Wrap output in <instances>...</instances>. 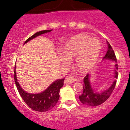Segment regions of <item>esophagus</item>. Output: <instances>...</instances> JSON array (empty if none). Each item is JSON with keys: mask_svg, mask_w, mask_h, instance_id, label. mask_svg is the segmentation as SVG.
<instances>
[{"mask_svg": "<svg viewBox=\"0 0 130 130\" xmlns=\"http://www.w3.org/2000/svg\"><path fill=\"white\" fill-rule=\"evenodd\" d=\"M75 80H77V79L74 77L72 75H67L65 79V82L66 83H72L74 81H75Z\"/></svg>", "mask_w": 130, "mask_h": 130, "instance_id": "1", "label": "esophagus"}]
</instances>
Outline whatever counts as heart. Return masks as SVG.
Instances as JSON below:
<instances>
[{
  "instance_id": "b5f03b06",
  "label": "heart",
  "mask_w": 130,
  "mask_h": 130,
  "mask_svg": "<svg viewBox=\"0 0 130 130\" xmlns=\"http://www.w3.org/2000/svg\"><path fill=\"white\" fill-rule=\"evenodd\" d=\"M101 50V42L98 39L86 35H77L70 39L58 54L63 65H68L69 60L75 58L78 70L84 72L93 67Z\"/></svg>"
}]
</instances>
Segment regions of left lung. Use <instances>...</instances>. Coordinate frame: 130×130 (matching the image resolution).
<instances>
[{
  "mask_svg": "<svg viewBox=\"0 0 130 130\" xmlns=\"http://www.w3.org/2000/svg\"><path fill=\"white\" fill-rule=\"evenodd\" d=\"M108 45L107 51L106 55H105L103 60H112L117 62V59L116 57L115 53L114 50L112 48L111 46L108 42H107ZM118 64L115 65V70H114V77L116 79L118 78ZM91 74H87L84 78V84H83V92L80 96H79V100L83 104L91 107H96L98 105H101L104 102H105L109 98L110 94L112 93L114 88H115L116 84V80H114L111 84L109 88L106 90H104L103 91L97 92L93 89L90 83Z\"/></svg>",
  "mask_w": 130,
  "mask_h": 130,
  "instance_id": "left-lung-1",
  "label": "left lung"
}]
</instances>
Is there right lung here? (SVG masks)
I'll return each instance as SVG.
<instances>
[{
  "instance_id": "add662e5",
  "label": "right lung",
  "mask_w": 130,
  "mask_h": 130,
  "mask_svg": "<svg viewBox=\"0 0 130 130\" xmlns=\"http://www.w3.org/2000/svg\"><path fill=\"white\" fill-rule=\"evenodd\" d=\"M52 30H45L40 31L29 37L25 42L24 44L30 41V40L36 38L40 35L48 33ZM14 81L19 93L28 106L32 110L38 112H46L51 110L56 105L60 98V91L61 88L63 86L64 79H57L56 80L51 83L47 89L44 91L37 94H32L25 91L23 89L21 86L18 81L16 77V65L14 67Z\"/></svg>"
}]
</instances>
